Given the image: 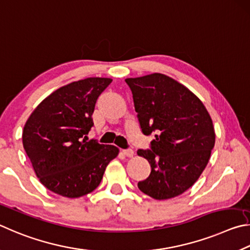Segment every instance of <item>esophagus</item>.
Wrapping results in <instances>:
<instances>
[{"instance_id": "esophagus-1", "label": "esophagus", "mask_w": 250, "mask_h": 250, "mask_svg": "<svg viewBox=\"0 0 250 250\" xmlns=\"http://www.w3.org/2000/svg\"><path fill=\"white\" fill-rule=\"evenodd\" d=\"M123 154H124L126 157H133L134 156V151H133V149H124L123 150Z\"/></svg>"}]
</instances>
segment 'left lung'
<instances>
[{
	"label": "left lung",
	"mask_w": 250,
	"mask_h": 250,
	"mask_svg": "<svg viewBox=\"0 0 250 250\" xmlns=\"http://www.w3.org/2000/svg\"><path fill=\"white\" fill-rule=\"evenodd\" d=\"M143 134H155L150 149L137 155L151 171L138 188L156 200L182 194L207 167L215 144L213 122L204 104L181 83L163 73L126 79Z\"/></svg>",
	"instance_id": "1"
}]
</instances>
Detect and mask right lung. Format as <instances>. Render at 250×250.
I'll return each mask as SVG.
<instances>
[{
	"mask_svg": "<svg viewBox=\"0 0 250 250\" xmlns=\"http://www.w3.org/2000/svg\"><path fill=\"white\" fill-rule=\"evenodd\" d=\"M111 82L109 78H86L61 86L26 122L24 149L39 181L54 193L70 199L90 193L118 155L115 146L85 141L96 100Z\"/></svg>",
	"mask_w": 250,
	"mask_h": 250,
	"instance_id": "1",
	"label": "right lung"
}]
</instances>
